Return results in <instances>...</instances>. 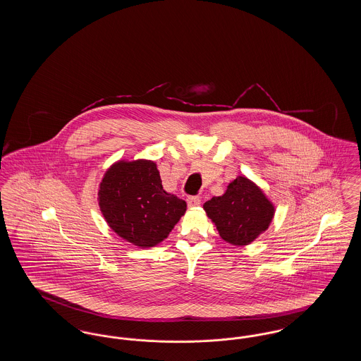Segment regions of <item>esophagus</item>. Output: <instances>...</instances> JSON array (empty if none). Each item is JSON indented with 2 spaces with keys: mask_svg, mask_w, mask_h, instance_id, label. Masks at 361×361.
<instances>
[{
  "mask_svg": "<svg viewBox=\"0 0 361 361\" xmlns=\"http://www.w3.org/2000/svg\"><path fill=\"white\" fill-rule=\"evenodd\" d=\"M187 203L189 207L199 206L202 203V197L199 195H193V196H188L187 197Z\"/></svg>",
  "mask_w": 361,
  "mask_h": 361,
  "instance_id": "esophagus-1",
  "label": "esophagus"
}]
</instances>
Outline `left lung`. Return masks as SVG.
I'll use <instances>...</instances> for the list:
<instances>
[{
  "instance_id": "8db88e82",
  "label": "left lung",
  "mask_w": 361,
  "mask_h": 361,
  "mask_svg": "<svg viewBox=\"0 0 361 361\" xmlns=\"http://www.w3.org/2000/svg\"><path fill=\"white\" fill-rule=\"evenodd\" d=\"M207 215L224 240L247 245L268 228L275 208L262 190L246 177H237L226 193L204 203Z\"/></svg>"
}]
</instances>
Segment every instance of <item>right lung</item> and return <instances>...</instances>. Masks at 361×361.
I'll list each match as a JSON object with an SVG mask.
<instances>
[{
  "mask_svg": "<svg viewBox=\"0 0 361 361\" xmlns=\"http://www.w3.org/2000/svg\"><path fill=\"white\" fill-rule=\"evenodd\" d=\"M99 204L111 228L121 238L150 247L165 240L187 209V203L166 193L152 161L118 162L105 173Z\"/></svg>",
  "mask_w": 361,
  "mask_h": 361,
  "instance_id": "1",
  "label": "right lung"
}]
</instances>
